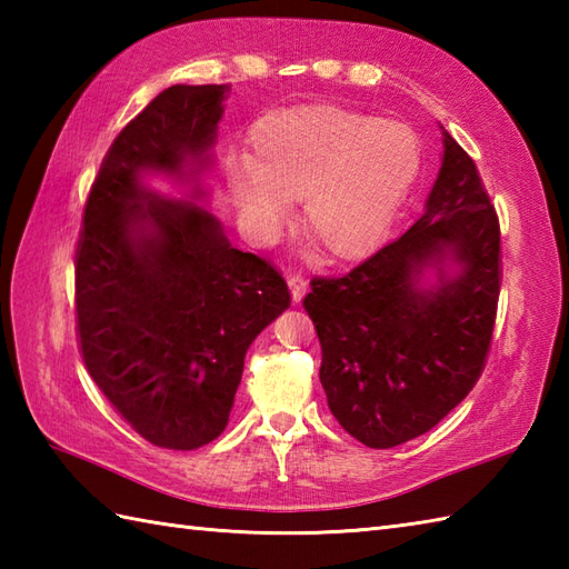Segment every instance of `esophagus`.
Here are the masks:
<instances>
[{"label": "esophagus", "instance_id": "34e87169", "mask_svg": "<svg viewBox=\"0 0 569 569\" xmlns=\"http://www.w3.org/2000/svg\"><path fill=\"white\" fill-rule=\"evenodd\" d=\"M288 288H291L293 303H300V300H303V296H306V291H308V281L303 276H291V278H288Z\"/></svg>", "mask_w": 569, "mask_h": 569}]
</instances>
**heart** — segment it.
Instances as JSON below:
<instances>
[{
	"instance_id": "obj_1",
	"label": "heart",
	"mask_w": 569,
	"mask_h": 569,
	"mask_svg": "<svg viewBox=\"0 0 569 569\" xmlns=\"http://www.w3.org/2000/svg\"><path fill=\"white\" fill-rule=\"evenodd\" d=\"M420 166V139L408 124L306 104L259 119L247 163L227 168V188L251 237H273L288 202L303 200L312 244L335 261H357L391 234Z\"/></svg>"
}]
</instances>
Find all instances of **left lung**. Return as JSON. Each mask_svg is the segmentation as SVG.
<instances>
[{
  "instance_id": "left-lung-1",
  "label": "left lung",
  "mask_w": 569,
  "mask_h": 569,
  "mask_svg": "<svg viewBox=\"0 0 569 569\" xmlns=\"http://www.w3.org/2000/svg\"><path fill=\"white\" fill-rule=\"evenodd\" d=\"M442 129V166L418 222L303 308L340 426L373 450L450 413L485 369L499 300V220L475 161Z\"/></svg>"
}]
</instances>
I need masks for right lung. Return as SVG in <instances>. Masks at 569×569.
<instances>
[{
    "instance_id": "right-lung-1",
    "label": "right lung",
    "mask_w": 569,
    "mask_h": 569,
    "mask_svg": "<svg viewBox=\"0 0 569 569\" xmlns=\"http://www.w3.org/2000/svg\"><path fill=\"white\" fill-rule=\"evenodd\" d=\"M229 84H173L119 131L84 204L76 312L92 381L151 445L196 450L227 428L244 357L291 306L271 263L204 208ZM149 177H168L181 198Z\"/></svg>"
}]
</instances>
